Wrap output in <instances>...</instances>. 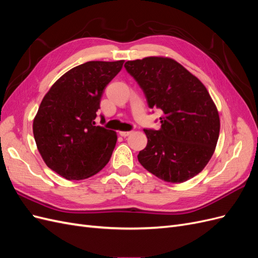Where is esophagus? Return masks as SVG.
<instances>
[{"label": "esophagus", "mask_w": 258, "mask_h": 258, "mask_svg": "<svg viewBox=\"0 0 258 258\" xmlns=\"http://www.w3.org/2000/svg\"><path fill=\"white\" fill-rule=\"evenodd\" d=\"M131 134H132V131H119V135L121 137H128Z\"/></svg>", "instance_id": "1"}]
</instances>
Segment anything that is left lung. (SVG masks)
Here are the masks:
<instances>
[{
  "label": "left lung",
  "mask_w": 258,
  "mask_h": 258,
  "mask_svg": "<svg viewBox=\"0 0 258 258\" xmlns=\"http://www.w3.org/2000/svg\"><path fill=\"white\" fill-rule=\"evenodd\" d=\"M124 68L142 88L148 106L162 111L160 129H144L147 145L139 153V162L169 183L200 173L215 151L221 128L206 86L168 57L127 61Z\"/></svg>",
  "instance_id": "1"
}]
</instances>
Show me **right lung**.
Masks as SVG:
<instances>
[{
  "instance_id": "obj_1",
  "label": "right lung",
  "mask_w": 258,
  "mask_h": 258,
  "mask_svg": "<svg viewBox=\"0 0 258 258\" xmlns=\"http://www.w3.org/2000/svg\"><path fill=\"white\" fill-rule=\"evenodd\" d=\"M123 62L88 61L77 66L44 96L33 119V135L44 162L62 177H90L110 160L117 135L96 126L95 119L106 85Z\"/></svg>"
}]
</instances>
